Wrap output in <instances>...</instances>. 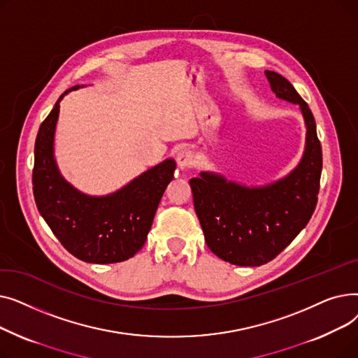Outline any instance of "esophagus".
Returning a JSON list of instances; mask_svg holds the SVG:
<instances>
[{
	"label": "esophagus",
	"mask_w": 358,
	"mask_h": 358,
	"mask_svg": "<svg viewBox=\"0 0 358 358\" xmlns=\"http://www.w3.org/2000/svg\"><path fill=\"white\" fill-rule=\"evenodd\" d=\"M194 162V154L193 150L189 148H182L180 152L177 154V164L181 169H187L190 168Z\"/></svg>",
	"instance_id": "esophagus-1"
}]
</instances>
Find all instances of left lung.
I'll return each mask as SVG.
<instances>
[{"instance_id":"left-lung-1","label":"left lung","mask_w":358,"mask_h":358,"mask_svg":"<svg viewBox=\"0 0 358 358\" xmlns=\"http://www.w3.org/2000/svg\"><path fill=\"white\" fill-rule=\"evenodd\" d=\"M266 77L275 97L302 111L306 143L297 166L266 185L248 187L209 171L190 180L206 243L215 255L241 267L267 264L306 227L322 171V148L309 106L280 73L266 71Z\"/></svg>"}]
</instances>
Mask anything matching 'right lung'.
<instances>
[{
	"mask_svg": "<svg viewBox=\"0 0 358 358\" xmlns=\"http://www.w3.org/2000/svg\"><path fill=\"white\" fill-rule=\"evenodd\" d=\"M83 87L66 90L37 131L33 194L37 209L65 250L85 262L113 264L131 258L143 247L161 197L174 178L176 161L168 158L106 196L75 189L56 165L53 142L61 100Z\"/></svg>",
	"mask_w": 358,
	"mask_h": 358,
	"instance_id": "right-lung-1",
	"label": "right lung"
}]
</instances>
